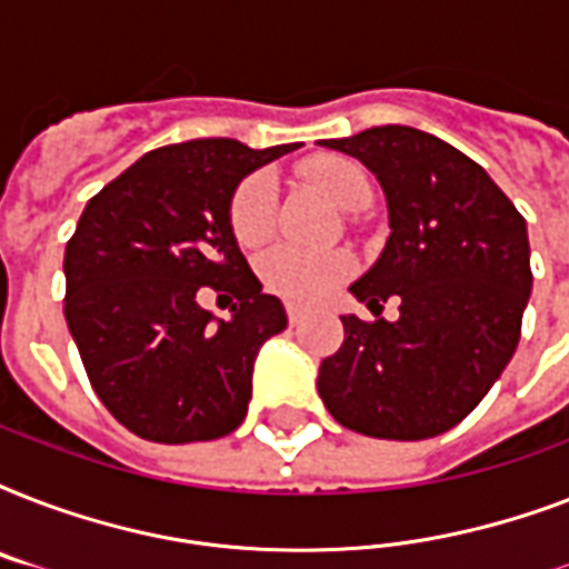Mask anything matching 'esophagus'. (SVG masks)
Listing matches in <instances>:
<instances>
[{
  "label": "esophagus",
  "mask_w": 569,
  "mask_h": 569,
  "mask_svg": "<svg viewBox=\"0 0 569 569\" xmlns=\"http://www.w3.org/2000/svg\"><path fill=\"white\" fill-rule=\"evenodd\" d=\"M286 316H289V325H301L307 319V310L301 303H286Z\"/></svg>",
  "instance_id": "1"
}]
</instances>
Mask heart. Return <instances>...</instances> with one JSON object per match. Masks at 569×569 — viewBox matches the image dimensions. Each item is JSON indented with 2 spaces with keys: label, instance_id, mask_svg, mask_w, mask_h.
<instances>
[{
  "label": "heart",
  "instance_id": "b5f03b06",
  "mask_svg": "<svg viewBox=\"0 0 569 569\" xmlns=\"http://www.w3.org/2000/svg\"><path fill=\"white\" fill-rule=\"evenodd\" d=\"M312 182L342 212L366 209L372 200V182L348 159H321L310 168ZM277 191L271 177L253 173L232 191L230 230L241 248H259L274 232ZM262 280L271 292L289 301L312 303L328 298L355 271V259L346 250L274 248L259 262Z\"/></svg>",
  "mask_w": 569,
  "mask_h": 569
}]
</instances>
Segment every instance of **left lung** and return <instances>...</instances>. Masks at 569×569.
I'll return each instance as SVG.
<instances>
[{
  "label": "left lung",
  "instance_id": "1",
  "mask_svg": "<svg viewBox=\"0 0 569 569\" xmlns=\"http://www.w3.org/2000/svg\"><path fill=\"white\" fill-rule=\"evenodd\" d=\"M378 177L389 239L351 295L378 316H342L319 396L339 425L380 440L449 431L490 392L520 342L531 295L526 218L481 164L413 127L321 141ZM389 297L399 319H379Z\"/></svg>",
  "mask_w": 569,
  "mask_h": 569
}]
</instances>
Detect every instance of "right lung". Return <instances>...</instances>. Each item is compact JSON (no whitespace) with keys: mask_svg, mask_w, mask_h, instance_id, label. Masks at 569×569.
Returning a JSON list of instances; mask_svg holds the SVG:
<instances>
[{"mask_svg":"<svg viewBox=\"0 0 569 569\" xmlns=\"http://www.w3.org/2000/svg\"><path fill=\"white\" fill-rule=\"evenodd\" d=\"M292 150L232 138L159 147L84 206L64 250V319L93 392L138 437L218 440L248 413L253 360L286 310L241 257L230 200ZM200 284L237 298L230 320L196 303Z\"/></svg>","mask_w":569,"mask_h":569,"instance_id":"add662e5","label":"right lung"}]
</instances>
